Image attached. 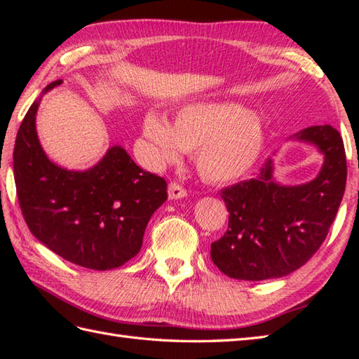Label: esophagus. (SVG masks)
<instances>
[{
  "instance_id": "34e87169",
  "label": "esophagus",
  "mask_w": 359,
  "mask_h": 359,
  "mask_svg": "<svg viewBox=\"0 0 359 359\" xmlns=\"http://www.w3.org/2000/svg\"><path fill=\"white\" fill-rule=\"evenodd\" d=\"M168 197H170L171 201H177V199H184V197H187V189L175 184V182H172V184H170V187H168Z\"/></svg>"
}]
</instances>
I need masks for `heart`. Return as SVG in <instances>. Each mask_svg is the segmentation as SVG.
I'll list each match as a JSON object with an SVG mask.
<instances>
[{"mask_svg":"<svg viewBox=\"0 0 359 359\" xmlns=\"http://www.w3.org/2000/svg\"><path fill=\"white\" fill-rule=\"evenodd\" d=\"M142 134L158 163L179 160L182 151H196V168L211 184L243 177L265 144L262 118L236 103H191L175 114L172 125L157 112L143 118Z\"/></svg>","mask_w":359,"mask_h":359,"instance_id":"obj_1","label":"heart"}]
</instances>
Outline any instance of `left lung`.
<instances>
[{
    "instance_id": "1",
    "label": "left lung",
    "mask_w": 359,
    "mask_h": 359,
    "mask_svg": "<svg viewBox=\"0 0 359 359\" xmlns=\"http://www.w3.org/2000/svg\"><path fill=\"white\" fill-rule=\"evenodd\" d=\"M324 156L321 171L301 185L274 179L273 160L257 177L222 189L228 230L211 243V259L224 274L265 280L293 273L324 242L344 196L347 163L344 142L330 125L310 126L292 137Z\"/></svg>"
}]
</instances>
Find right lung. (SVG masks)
<instances>
[{"mask_svg":"<svg viewBox=\"0 0 359 359\" xmlns=\"http://www.w3.org/2000/svg\"><path fill=\"white\" fill-rule=\"evenodd\" d=\"M30 106L13 149V177L30 233L53 253L90 270H112L139 253L151 216L166 199V182L143 171L120 144L85 171L66 170L46 156Z\"/></svg>","mask_w":359,"mask_h":359,"instance_id":"1","label":"right lung"}]
</instances>
